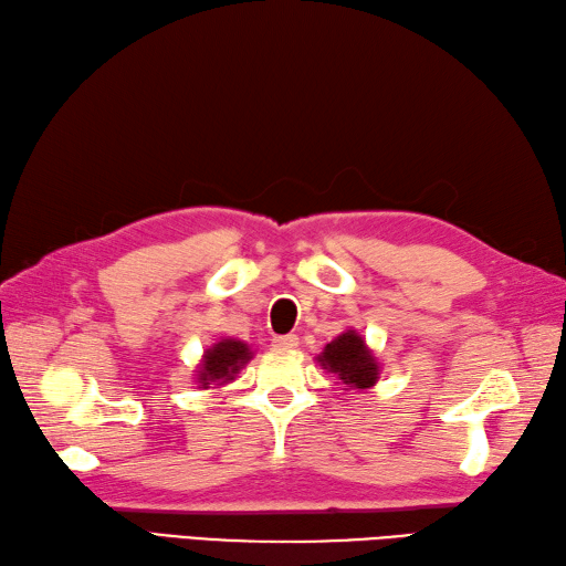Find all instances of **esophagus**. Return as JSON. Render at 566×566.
<instances>
[{"label":"esophagus","instance_id":"1","mask_svg":"<svg viewBox=\"0 0 566 566\" xmlns=\"http://www.w3.org/2000/svg\"><path fill=\"white\" fill-rule=\"evenodd\" d=\"M274 349H296L298 347V337L296 335H282L272 339Z\"/></svg>","mask_w":566,"mask_h":566}]
</instances>
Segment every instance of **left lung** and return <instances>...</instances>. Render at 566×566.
<instances>
[{
	"label": "left lung",
	"instance_id": "8db88e82",
	"mask_svg": "<svg viewBox=\"0 0 566 566\" xmlns=\"http://www.w3.org/2000/svg\"><path fill=\"white\" fill-rule=\"evenodd\" d=\"M318 364L349 388H371L378 380V361L357 331H345L318 354Z\"/></svg>",
	"mask_w": 566,
	"mask_h": 566
}]
</instances>
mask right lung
Returning a JSON list of instances; mask_svg holds the SVG:
<instances>
[{"mask_svg": "<svg viewBox=\"0 0 566 566\" xmlns=\"http://www.w3.org/2000/svg\"><path fill=\"white\" fill-rule=\"evenodd\" d=\"M251 359H253V352L245 343H241V339H233V337L219 339L217 345H212L205 352L200 366H197V384L202 388H209L212 384L214 386L229 384V380H233L235 374L243 369V364H248Z\"/></svg>", "mask_w": 566, "mask_h": 566, "instance_id": "right-lung-1", "label": "right lung"}]
</instances>
